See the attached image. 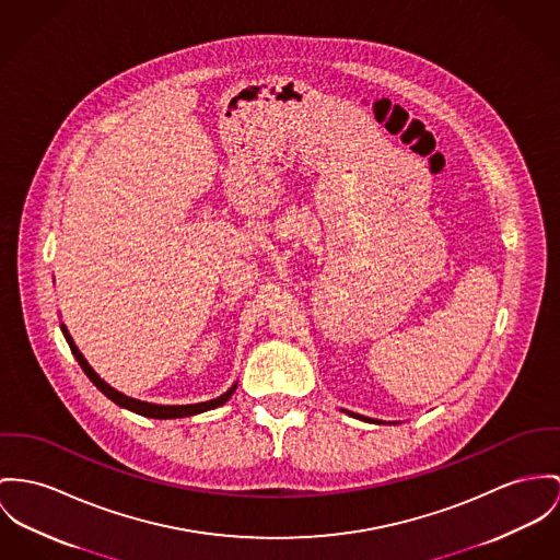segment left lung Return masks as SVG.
Segmentation results:
<instances>
[{
	"mask_svg": "<svg viewBox=\"0 0 560 560\" xmlns=\"http://www.w3.org/2000/svg\"><path fill=\"white\" fill-rule=\"evenodd\" d=\"M353 418H360V420H366V422H375V420H371V418H362V416H358V413H351Z\"/></svg>",
	"mask_w": 560,
	"mask_h": 560,
	"instance_id": "8db88e82",
	"label": "left lung"
}]
</instances>
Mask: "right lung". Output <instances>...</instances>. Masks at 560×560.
I'll list each match as a JSON object with an SVG mask.
<instances>
[{"label": "right lung", "instance_id": "1", "mask_svg": "<svg viewBox=\"0 0 560 560\" xmlns=\"http://www.w3.org/2000/svg\"><path fill=\"white\" fill-rule=\"evenodd\" d=\"M61 332H63V337H66V341L70 345V349H72V353H74V358L79 360V364H81V369L85 371L86 377L93 382V386L97 387L104 396H108L115 405H119V407H124V409H129V411H133V413H138V416H144V418H155V420H174V418H187V416H196V413H202V411H209V409H215V407H221L225 400H230V396L234 394V389H236V384L230 387L225 394H221V396H217L213 400H207V402H196V405H155V402H144V400H138V398H129L126 394H121V392H117L115 387L108 386L91 366H89V362L85 360V355L79 351V347L74 345L72 341V337H70V332H68V328L61 324Z\"/></svg>", "mask_w": 560, "mask_h": 560}]
</instances>
